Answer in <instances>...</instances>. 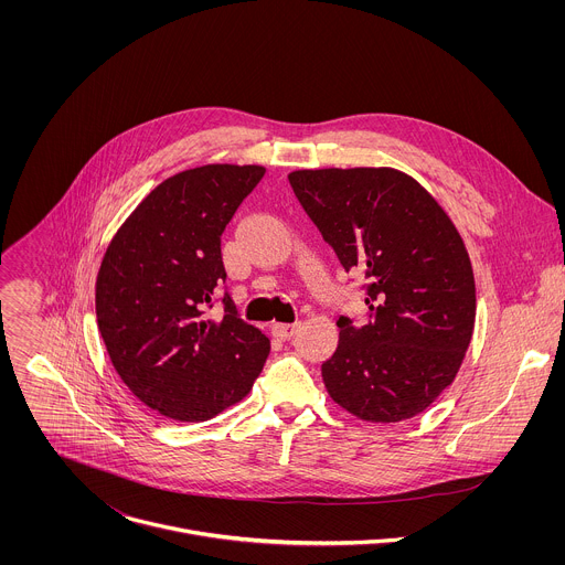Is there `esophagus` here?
Segmentation results:
<instances>
[{"label":"esophagus","mask_w":565,"mask_h":565,"mask_svg":"<svg viewBox=\"0 0 565 565\" xmlns=\"http://www.w3.org/2000/svg\"><path fill=\"white\" fill-rule=\"evenodd\" d=\"M298 328H300V322L274 323V326H271L274 334H276V337H280V339H291V337L298 332Z\"/></svg>","instance_id":"obj_1"}]
</instances>
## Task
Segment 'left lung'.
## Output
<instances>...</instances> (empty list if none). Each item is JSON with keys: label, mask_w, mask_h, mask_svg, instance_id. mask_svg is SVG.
Returning a JSON list of instances; mask_svg holds the SVG:
<instances>
[{"label": "left lung", "mask_w": 565, "mask_h": 565, "mask_svg": "<svg viewBox=\"0 0 565 565\" xmlns=\"http://www.w3.org/2000/svg\"><path fill=\"white\" fill-rule=\"evenodd\" d=\"M296 198L341 265L365 274L370 322L339 318L328 396L365 422H403L455 381L472 339L468 249L437 200L392 167L298 169Z\"/></svg>", "instance_id": "1"}]
</instances>
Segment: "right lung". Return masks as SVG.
Returning a JSON list of instances; mask_svg holds the SVG:
<instances>
[{
  "label": "right lung",
  "mask_w": 565,
  "mask_h": 565,
  "mask_svg": "<svg viewBox=\"0 0 565 565\" xmlns=\"http://www.w3.org/2000/svg\"><path fill=\"white\" fill-rule=\"evenodd\" d=\"M260 164H204L146 195L108 243L95 282L97 328L124 385L152 411L204 422L239 403L269 354V339L237 316L206 320L226 280L222 233Z\"/></svg>",
  "instance_id": "right-lung-1"
}]
</instances>
